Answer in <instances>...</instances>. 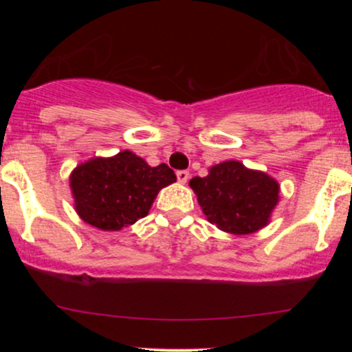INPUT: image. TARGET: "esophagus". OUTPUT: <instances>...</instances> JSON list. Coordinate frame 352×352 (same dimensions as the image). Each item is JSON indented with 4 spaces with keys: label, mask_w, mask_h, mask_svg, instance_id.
Segmentation results:
<instances>
[{
    "label": "esophagus",
    "mask_w": 352,
    "mask_h": 352,
    "mask_svg": "<svg viewBox=\"0 0 352 352\" xmlns=\"http://www.w3.org/2000/svg\"><path fill=\"white\" fill-rule=\"evenodd\" d=\"M188 177H190V173L187 170H179V172H177V180H179L180 184H187Z\"/></svg>",
    "instance_id": "esophagus-1"
}]
</instances>
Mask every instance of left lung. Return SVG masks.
Returning <instances> with one entry per match:
<instances>
[{"mask_svg": "<svg viewBox=\"0 0 352 352\" xmlns=\"http://www.w3.org/2000/svg\"><path fill=\"white\" fill-rule=\"evenodd\" d=\"M188 185L210 223L232 235L266 227L280 201V184L273 177L238 160L213 165L207 177H193Z\"/></svg>", "mask_w": 352, "mask_h": 352, "instance_id": "left-lung-1", "label": "left lung"}]
</instances>
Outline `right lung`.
Here are the masks:
<instances>
[{
    "mask_svg": "<svg viewBox=\"0 0 352 352\" xmlns=\"http://www.w3.org/2000/svg\"><path fill=\"white\" fill-rule=\"evenodd\" d=\"M177 180L165 164L151 167L142 157L122 151L79 164L69 175L76 213L87 225L119 232L147 217L157 193Z\"/></svg>",
    "mask_w": 352,
    "mask_h": 352,
    "instance_id": "1",
    "label": "right lung"
}]
</instances>
